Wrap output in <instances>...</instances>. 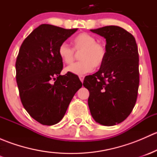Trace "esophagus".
<instances>
[{
  "instance_id": "1",
  "label": "esophagus",
  "mask_w": 157,
  "mask_h": 157,
  "mask_svg": "<svg viewBox=\"0 0 157 157\" xmlns=\"http://www.w3.org/2000/svg\"><path fill=\"white\" fill-rule=\"evenodd\" d=\"M79 78H80V81L83 82V79H84V76H83V75H80V76H79Z\"/></svg>"
}]
</instances>
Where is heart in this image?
Instances as JSON below:
<instances>
[{
	"instance_id": "b5f03b06",
	"label": "heart",
	"mask_w": 157,
	"mask_h": 157,
	"mask_svg": "<svg viewBox=\"0 0 157 157\" xmlns=\"http://www.w3.org/2000/svg\"><path fill=\"white\" fill-rule=\"evenodd\" d=\"M95 36L86 33L77 35L72 39L74 48L67 43H61L58 47V56L66 64H71L77 57V53L80 54L82 61L75 63L67 68L68 72L77 75H83L91 72L95 68L102 67L107 55V48L105 44L96 42Z\"/></svg>"
}]
</instances>
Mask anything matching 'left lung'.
Segmentation results:
<instances>
[{"mask_svg":"<svg viewBox=\"0 0 157 157\" xmlns=\"http://www.w3.org/2000/svg\"><path fill=\"white\" fill-rule=\"evenodd\" d=\"M91 32L105 38L107 55L99 71L85 77L83 86L90 92L88 105L95 121L112 126L124 121L135 105L140 82L138 49L133 35L119 26Z\"/></svg>","mask_w":157,"mask_h":157,"instance_id":"left-lung-1","label":"left lung"}]
</instances>
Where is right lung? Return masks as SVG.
Returning a JSON list of instances; mask_svg holds the SVG:
<instances>
[{"label": "right lung", "instance_id": "1", "mask_svg": "<svg viewBox=\"0 0 157 157\" xmlns=\"http://www.w3.org/2000/svg\"><path fill=\"white\" fill-rule=\"evenodd\" d=\"M77 29L42 24L24 39L16 61L20 100L30 116L44 125L64 117L71 99L82 86L78 77L61 75L63 61L58 47Z\"/></svg>", "mask_w": 157, "mask_h": 157}]
</instances>
